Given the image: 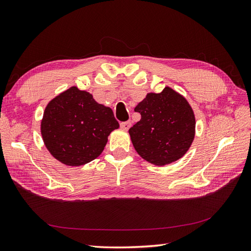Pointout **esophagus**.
I'll return each instance as SVG.
<instances>
[{"label": "esophagus", "mask_w": 251, "mask_h": 251, "mask_svg": "<svg viewBox=\"0 0 251 251\" xmlns=\"http://www.w3.org/2000/svg\"><path fill=\"white\" fill-rule=\"evenodd\" d=\"M131 126V121H125V123H121L120 124V127L123 128L124 131H127L128 128Z\"/></svg>", "instance_id": "34e87169"}]
</instances>
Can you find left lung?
<instances>
[{"label": "left lung", "mask_w": 251, "mask_h": 251, "mask_svg": "<svg viewBox=\"0 0 251 251\" xmlns=\"http://www.w3.org/2000/svg\"><path fill=\"white\" fill-rule=\"evenodd\" d=\"M134 111L141 119L128 134L141 158L165 166L188 152L195 136V116L182 95L166 86L160 93H148Z\"/></svg>", "instance_id": "8db88e82"}]
</instances>
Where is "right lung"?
<instances>
[{"mask_svg":"<svg viewBox=\"0 0 251 251\" xmlns=\"http://www.w3.org/2000/svg\"><path fill=\"white\" fill-rule=\"evenodd\" d=\"M119 127L111 107L93 95L72 86L47 103L41 135L50 153L66 166L78 167L97 158L107 137Z\"/></svg>","mask_w":251,"mask_h":251,"instance_id":"obj_1","label":"right lung"}]
</instances>
